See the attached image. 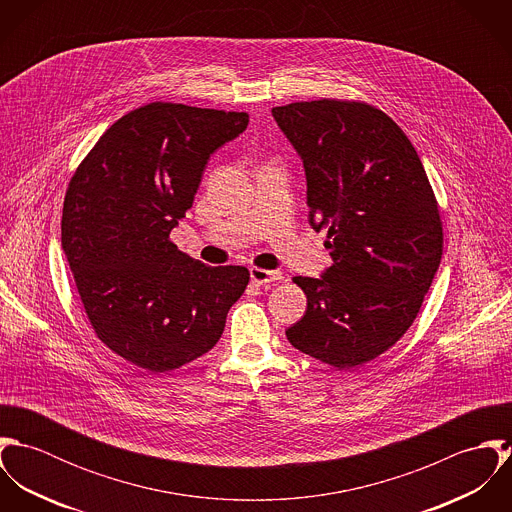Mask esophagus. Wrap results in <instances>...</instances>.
<instances>
[{
	"label": "esophagus",
	"instance_id": "obj_1",
	"mask_svg": "<svg viewBox=\"0 0 512 512\" xmlns=\"http://www.w3.org/2000/svg\"><path fill=\"white\" fill-rule=\"evenodd\" d=\"M284 276L278 270H262V268H250V280L258 286H266V284H276L280 282Z\"/></svg>",
	"mask_w": 512,
	"mask_h": 512
}]
</instances>
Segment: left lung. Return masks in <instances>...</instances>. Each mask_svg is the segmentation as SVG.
Masks as SVG:
<instances>
[{
    "mask_svg": "<svg viewBox=\"0 0 512 512\" xmlns=\"http://www.w3.org/2000/svg\"><path fill=\"white\" fill-rule=\"evenodd\" d=\"M272 116L303 161L309 224L327 230L333 258L321 278H293L307 309L286 337L325 365H365L408 331L438 272L432 185L406 134L374 106L323 98Z\"/></svg>",
    "mask_w": 512,
    "mask_h": 512,
    "instance_id": "8db88e82",
    "label": "left lung"
}]
</instances>
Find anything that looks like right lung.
Returning a JSON list of instances; mask_svg holds the SVG:
<instances>
[{
    "label": "right lung",
    "instance_id": "add662e5",
    "mask_svg": "<svg viewBox=\"0 0 512 512\" xmlns=\"http://www.w3.org/2000/svg\"><path fill=\"white\" fill-rule=\"evenodd\" d=\"M246 112L151 102L114 122L69 183L63 250L98 339L132 365L167 372L209 353L244 293V266L211 268L169 232L193 207L209 157Z\"/></svg>",
    "mask_w": 512,
    "mask_h": 512
}]
</instances>
